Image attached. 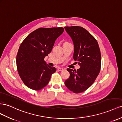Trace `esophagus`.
Instances as JSON below:
<instances>
[{
    "instance_id": "esophagus-1",
    "label": "esophagus",
    "mask_w": 122,
    "mask_h": 122,
    "mask_svg": "<svg viewBox=\"0 0 122 122\" xmlns=\"http://www.w3.org/2000/svg\"><path fill=\"white\" fill-rule=\"evenodd\" d=\"M57 69H58V71H63V68H61V67H58V68H57Z\"/></svg>"
}]
</instances>
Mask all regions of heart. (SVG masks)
<instances>
[{
    "instance_id": "1",
    "label": "heart",
    "mask_w": 122,
    "mask_h": 122,
    "mask_svg": "<svg viewBox=\"0 0 122 122\" xmlns=\"http://www.w3.org/2000/svg\"><path fill=\"white\" fill-rule=\"evenodd\" d=\"M69 43L68 42H64V43H63V45L64 44H68Z\"/></svg>"
}]
</instances>
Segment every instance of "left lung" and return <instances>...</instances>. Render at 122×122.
I'll list each match as a JSON object with an SVG mask.
<instances>
[{
	"label": "left lung",
	"instance_id": "1",
	"mask_svg": "<svg viewBox=\"0 0 122 122\" xmlns=\"http://www.w3.org/2000/svg\"><path fill=\"white\" fill-rule=\"evenodd\" d=\"M66 32L74 43L73 58L80 65L77 71L67 68L70 76L65 85L74 93L84 92L98 76L101 65V56L96 39L87 30L81 26H65Z\"/></svg>",
	"mask_w": 122,
	"mask_h": 122
}]
</instances>
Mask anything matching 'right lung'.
Returning a JSON list of instances; mask_svg holds the SVG:
<instances>
[{
  "mask_svg": "<svg viewBox=\"0 0 122 122\" xmlns=\"http://www.w3.org/2000/svg\"><path fill=\"white\" fill-rule=\"evenodd\" d=\"M63 27L39 28L30 34L21 44L16 57L17 71L29 88L38 90L47 85L55 67L44 60L50 54Z\"/></svg>",
  "mask_w": 122,
  "mask_h": 122,
  "instance_id": "right-lung-1",
  "label": "right lung"
}]
</instances>
